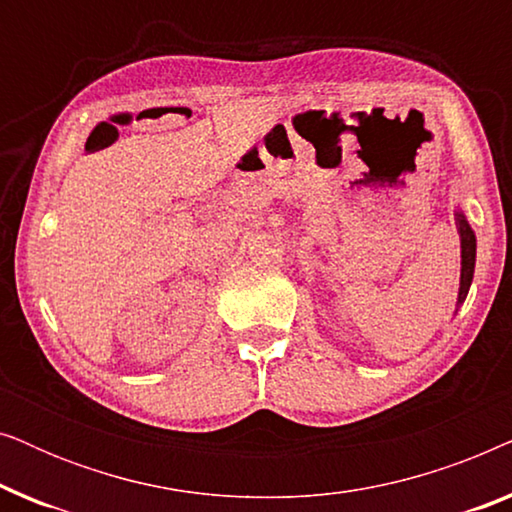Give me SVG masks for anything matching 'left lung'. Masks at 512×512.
Here are the masks:
<instances>
[{
    "instance_id": "8db88e82",
    "label": "left lung",
    "mask_w": 512,
    "mask_h": 512,
    "mask_svg": "<svg viewBox=\"0 0 512 512\" xmlns=\"http://www.w3.org/2000/svg\"><path fill=\"white\" fill-rule=\"evenodd\" d=\"M457 228L461 237V284H459V298L457 305H461L468 296L473 282V270H475V233L468 226L466 216L457 212Z\"/></svg>"
}]
</instances>
